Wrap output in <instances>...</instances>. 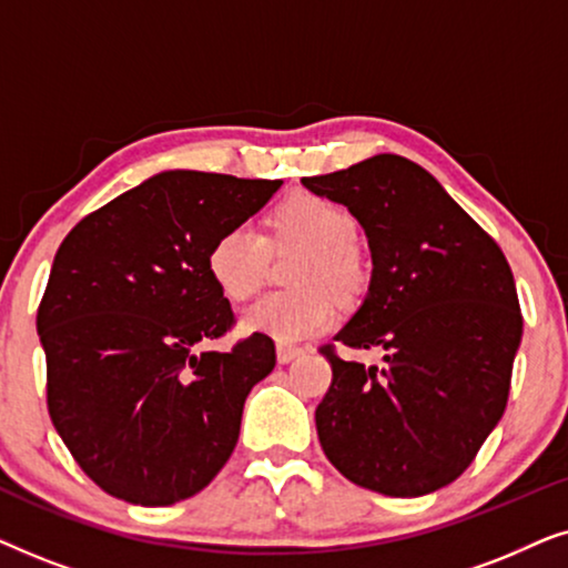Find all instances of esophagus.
I'll use <instances>...</instances> for the list:
<instances>
[{"instance_id": "obj_1", "label": "esophagus", "mask_w": 568, "mask_h": 568, "mask_svg": "<svg viewBox=\"0 0 568 568\" xmlns=\"http://www.w3.org/2000/svg\"><path fill=\"white\" fill-rule=\"evenodd\" d=\"M300 354H305V348H300V346H290V344H278V346H276V359L282 362V364H290V362H294V359H297Z\"/></svg>"}]
</instances>
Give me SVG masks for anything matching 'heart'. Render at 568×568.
Listing matches in <instances>:
<instances>
[{
	"mask_svg": "<svg viewBox=\"0 0 568 568\" xmlns=\"http://www.w3.org/2000/svg\"><path fill=\"white\" fill-rule=\"evenodd\" d=\"M266 240L253 224H235L214 240L209 251V274L232 302L251 300L266 278L271 247H305L292 268L297 290L274 292L245 310L243 328L292 344L328 328L336 317L338 297H348L362 282L356 255L354 216L313 193L286 199L271 216Z\"/></svg>",
	"mask_w": 568,
	"mask_h": 568,
	"instance_id": "1",
	"label": "heart"
}]
</instances>
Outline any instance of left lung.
I'll list each match as a JSON object with an SVG mask.
<instances>
[{
	"label": "left lung",
	"instance_id": "left-lung-1",
	"mask_svg": "<svg viewBox=\"0 0 568 568\" xmlns=\"http://www.w3.org/2000/svg\"><path fill=\"white\" fill-rule=\"evenodd\" d=\"M344 204L372 253L367 297L336 341L383 348V367L344 362L315 410L341 476L385 496L453 484L507 408L523 341L515 276L501 247L437 178L398 154L302 178Z\"/></svg>",
	"mask_w": 568,
	"mask_h": 568
}]
</instances>
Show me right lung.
I'll list each match as a JSON object with an SVG mask.
<instances>
[{
  "mask_svg": "<svg viewBox=\"0 0 568 568\" xmlns=\"http://www.w3.org/2000/svg\"><path fill=\"white\" fill-rule=\"evenodd\" d=\"M278 189L165 170L59 245L36 321L49 414L80 468L115 499L168 507L230 460L247 393L274 369L276 348L253 333L230 352H199L235 321L209 251Z\"/></svg>",
  "mask_w": 568,
  "mask_h": 568,
  "instance_id": "1",
  "label": "right lung"
}]
</instances>
